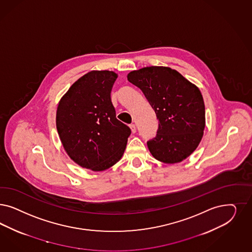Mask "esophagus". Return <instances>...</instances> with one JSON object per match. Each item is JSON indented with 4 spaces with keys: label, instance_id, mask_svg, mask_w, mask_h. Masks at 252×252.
Returning a JSON list of instances; mask_svg holds the SVG:
<instances>
[{
    "label": "esophagus",
    "instance_id": "esophagus-1",
    "mask_svg": "<svg viewBox=\"0 0 252 252\" xmlns=\"http://www.w3.org/2000/svg\"><path fill=\"white\" fill-rule=\"evenodd\" d=\"M130 130H131V132H132V133L136 132V126H135L134 124H130Z\"/></svg>",
    "mask_w": 252,
    "mask_h": 252
}]
</instances>
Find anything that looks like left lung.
<instances>
[{
	"mask_svg": "<svg viewBox=\"0 0 252 252\" xmlns=\"http://www.w3.org/2000/svg\"><path fill=\"white\" fill-rule=\"evenodd\" d=\"M127 78L143 92L158 120L156 137L147 141L150 153L168 164L186 159L199 145L205 129L199 89L167 66H146Z\"/></svg>",
	"mask_w": 252,
	"mask_h": 252,
	"instance_id": "1",
	"label": "left lung"
}]
</instances>
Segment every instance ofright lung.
<instances>
[{"mask_svg":"<svg viewBox=\"0 0 252 252\" xmlns=\"http://www.w3.org/2000/svg\"><path fill=\"white\" fill-rule=\"evenodd\" d=\"M118 75L93 70L83 75L61 98L57 129L74 162L105 171L122 158L130 129L116 118L110 93Z\"/></svg>","mask_w":252,"mask_h":252,"instance_id":"obj_1","label":"right lung"}]
</instances>
